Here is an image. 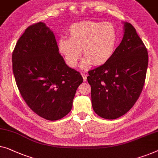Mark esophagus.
<instances>
[{"label": "esophagus", "instance_id": "esophagus-1", "mask_svg": "<svg viewBox=\"0 0 158 158\" xmlns=\"http://www.w3.org/2000/svg\"><path fill=\"white\" fill-rule=\"evenodd\" d=\"M81 75L83 78V81L85 82L87 81V75H85V73H81Z\"/></svg>", "mask_w": 158, "mask_h": 158}]
</instances>
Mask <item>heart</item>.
Returning a JSON list of instances; mask_svg holds the SVG:
<instances>
[{
	"instance_id": "1",
	"label": "heart",
	"mask_w": 158,
	"mask_h": 158,
	"mask_svg": "<svg viewBox=\"0 0 158 158\" xmlns=\"http://www.w3.org/2000/svg\"><path fill=\"white\" fill-rule=\"evenodd\" d=\"M69 38H60L58 48L70 67L74 68L81 56L85 57L81 68L91 64L102 65L110 60L117 45V32L109 23L82 21L68 29Z\"/></svg>"
}]
</instances>
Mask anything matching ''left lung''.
I'll list each match as a JSON object with an SVG mask.
<instances>
[{
  "mask_svg": "<svg viewBox=\"0 0 158 158\" xmlns=\"http://www.w3.org/2000/svg\"><path fill=\"white\" fill-rule=\"evenodd\" d=\"M124 35L106 63L88 72L93 110L108 120L120 118L135 103L143 90L148 51L131 24L123 22Z\"/></svg>",
  "mask_w": 158,
  "mask_h": 158,
  "instance_id": "1",
  "label": "left lung"
}]
</instances>
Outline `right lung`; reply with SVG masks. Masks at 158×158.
Returning <instances> with one entry per match:
<instances>
[{"label": "right lung", "instance_id": "right-lung-1", "mask_svg": "<svg viewBox=\"0 0 158 158\" xmlns=\"http://www.w3.org/2000/svg\"><path fill=\"white\" fill-rule=\"evenodd\" d=\"M13 72L20 95L34 113L57 120L71 110L83 79L59 53L56 37L44 23L29 26L12 54Z\"/></svg>", "mask_w": 158, "mask_h": 158}]
</instances>
